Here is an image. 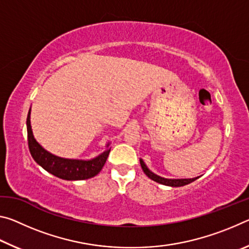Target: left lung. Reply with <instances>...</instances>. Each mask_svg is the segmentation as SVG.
Returning <instances> with one entry per match:
<instances>
[{
    "label": "left lung",
    "mask_w": 249,
    "mask_h": 249,
    "mask_svg": "<svg viewBox=\"0 0 249 249\" xmlns=\"http://www.w3.org/2000/svg\"><path fill=\"white\" fill-rule=\"evenodd\" d=\"M140 161H141V166H142V171L145 172V175L148 177V178L156 181V182H158V183L169 185V187H182V185L191 183V182H193V181L199 178V177H196V178H192V179H166V178H162V177L155 175L154 172H151L148 168H147L145 162L142 161V159H140Z\"/></svg>",
    "instance_id": "left-lung-1"
}]
</instances>
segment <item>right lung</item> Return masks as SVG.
I'll return each mask as SVG.
<instances>
[{
  "label": "right lung",
  "instance_id": "1",
  "mask_svg": "<svg viewBox=\"0 0 249 249\" xmlns=\"http://www.w3.org/2000/svg\"><path fill=\"white\" fill-rule=\"evenodd\" d=\"M27 141L28 148L31 151L32 157L43 167L49 174L58 177L64 180H86L92 178L99 174L102 169L107 156L109 154L108 145H107V150L91 160H79V159H67L50 154L49 151L44 149L34 138L31 126V109H29L27 120Z\"/></svg>",
  "mask_w": 249,
  "mask_h": 249
}]
</instances>
